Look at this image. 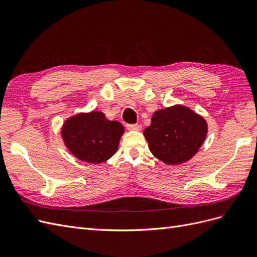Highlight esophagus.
Masks as SVG:
<instances>
[{
  "label": "esophagus",
  "mask_w": 257,
  "mask_h": 257,
  "mask_svg": "<svg viewBox=\"0 0 257 257\" xmlns=\"http://www.w3.org/2000/svg\"><path fill=\"white\" fill-rule=\"evenodd\" d=\"M126 128H127L128 131H141V130H142V126L139 125V124H127Z\"/></svg>",
  "instance_id": "obj_1"
}]
</instances>
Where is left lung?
<instances>
[{
	"mask_svg": "<svg viewBox=\"0 0 257 257\" xmlns=\"http://www.w3.org/2000/svg\"><path fill=\"white\" fill-rule=\"evenodd\" d=\"M208 124L203 115L177 104L155 111L144 131L151 153L166 165L190 161L203 146Z\"/></svg>",
	"mask_w": 257,
	"mask_h": 257,
	"instance_id": "obj_1",
	"label": "left lung"
}]
</instances>
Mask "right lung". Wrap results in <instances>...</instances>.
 I'll list each match as a JSON object with an SVG mask.
<instances>
[{
    "label": "right lung",
    "instance_id": "add662e5",
    "mask_svg": "<svg viewBox=\"0 0 257 257\" xmlns=\"http://www.w3.org/2000/svg\"><path fill=\"white\" fill-rule=\"evenodd\" d=\"M60 133L64 146L76 159L100 164L118 151L124 127L119 121L108 120L104 112L92 110L68 116Z\"/></svg>",
    "mask_w": 257,
    "mask_h": 257
}]
</instances>
